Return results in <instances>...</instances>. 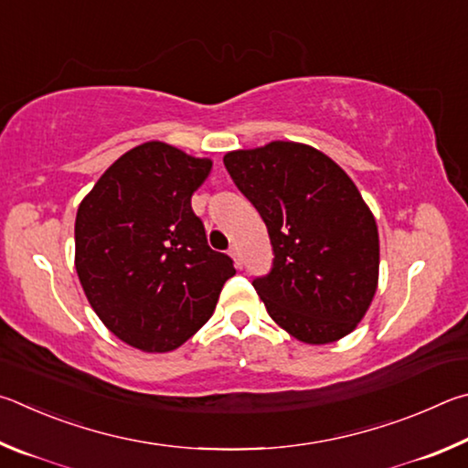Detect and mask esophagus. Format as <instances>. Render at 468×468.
Masks as SVG:
<instances>
[{"label": "esophagus", "mask_w": 468, "mask_h": 468, "mask_svg": "<svg viewBox=\"0 0 468 468\" xmlns=\"http://www.w3.org/2000/svg\"><path fill=\"white\" fill-rule=\"evenodd\" d=\"M228 255L234 259V263H236V267H242V261H240V250H239V247H229V250H228Z\"/></svg>", "instance_id": "esophagus-1"}]
</instances>
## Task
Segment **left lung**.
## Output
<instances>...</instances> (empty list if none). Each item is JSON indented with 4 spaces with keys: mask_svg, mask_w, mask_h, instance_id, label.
<instances>
[{
    "mask_svg": "<svg viewBox=\"0 0 468 468\" xmlns=\"http://www.w3.org/2000/svg\"><path fill=\"white\" fill-rule=\"evenodd\" d=\"M234 185L263 218L271 271L255 277L269 316L310 346L346 337L378 285V228L329 155L293 142L224 155Z\"/></svg>",
    "mask_w": 468,
    "mask_h": 468,
    "instance_id": "left-lung-1",
    "label": "left lung"
}]
</instances>
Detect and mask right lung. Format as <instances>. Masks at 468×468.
Returning <instances> with one entry per match:
<instances>
[{
    "instance_id": "right-lung-1",
    "label": "right lung",
    "mask_w": 468,
    "mask_h": 468,
    "mask_svg": "<svg viewBox=\"0 0 468 468\" xmlns=\"http://www.w3.org/2000/svg\"><path fill=\"white\" fill-rule=\"evenodd\" d=\"M211 160L162 142L133 147L98 178L76 216V271L112 335L172 351L216 310L234 261L209 249L191 197Z\"/></svg>"
}]
</instances>
